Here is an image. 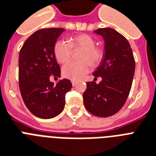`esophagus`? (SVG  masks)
Listing matches in <instances>:
<instances>
[{"label": "esophagus", "instance_id": "34e87169", "mask_svg": "<svg viewBox=\"0 0 156 156\" xmlns=\"http://www.w3.org/2000/svg\"><path fill=\"white\" fill-rule=\"evenodd\" d=\"M71 83H72V85H73V86H75L76 84H77V82H76V81H74V80H72L71 81Z\"/></svg>", "mask_w": 156, "mask_h": 156}]
</instances>
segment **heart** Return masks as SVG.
<instances>
[{
	"mask_svg": "<svg viewBox=\"0 0 156 156\" xmlns=\"http://www.w3.org/2000/svg\"><path fill=\"white\" fill-rule=\"evenodd\" d=\"M82 49L79 62H69L62 67V75L72 80H78L89 72L92 66L99 64L103 58V50L95 45V40L91 36L82 34L72 37L69 44L58 41L54 46V54L59 63H66L70 59L72 49Z\"/></svg>",
	"mask_w": 156,
	"mask_h": 156,
	"instance_id": "obj_1",
	"label": "heart"
}]
</instances>
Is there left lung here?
<instances>
[{"instance_id":"1","label":"left lung","mask_w":156,"mask_h":156,"mask_svg":"<svg viewBox=\"0 0 156 156\" xmlns=\"http://www.w3.org/2000/svg\"><path fill=\"white\" fill-rule=\"evenodd\" d=\"M94 32L104 38L105 53L101 64L93 73L102 81L87 82L83 102L87 111L98 117L114 115L128 98L135 74V61L126 37L111 28Z\"/></svg>"}]
</instances>
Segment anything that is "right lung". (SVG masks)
<instances>
[{"mask_svg":"<svg viewBox=\"0 0 156 156\" xmlns=\"http://www.w3.org/2000/svg\"><path fill=\"white\" fill-rule=\"evenodd\" d=\"M64 31L62 28L41 29L29 37L19 54V87L25 106L33 115L51 119L63 111L66 94L72 88L68 79L57 85L49 77L59 78L60 66L54 54L57 38Z\"/></svg>","mask_w":156,"mask_h":156,"instance_id":"obj_1","label":"right lung"}]
</instances>
